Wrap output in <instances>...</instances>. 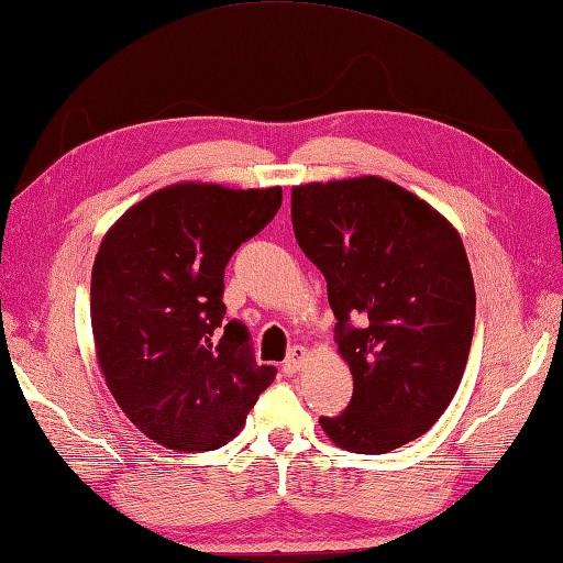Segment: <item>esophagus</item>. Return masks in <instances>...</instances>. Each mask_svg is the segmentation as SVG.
Returning <instances> with one entry per match:
<instances>
[{"label": "esophagus", "instance_id": "34e87169", "mask_svg": "<svg viewBox=\"0 0 563 563\" xmlns=\"http://www.w3.org/2000/svg\"><path fill=\"white\" fill-rule=\"evenodd\" d=\"M306 361H308V349L294 346L289 356H286V361H284V373H289V376H294V373H301L306 368Z\"/></svg>", "mask_w": 563, "mask_h": 563}]
</instances>
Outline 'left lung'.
Returning <instances> with one entry per match:
<instances>
[{"label": "left lung", "mask_w": 563, "mask_h": 563, "mask_svg": "<svg viewBox=\"0 0 563 563\" xmlns=\"http://www.w3.org/2000/svg\"><path fill=\"white\" fill-rule=\"evenodd\" d=\"M291 221L328 279L354 378L352 402L320 417L322 431L364 455L419 439L451 405L470 356L477 298L457 229L380 176L294 185Z\"/></svg>", "instance_id": "left-lung-1"}]
</instances>
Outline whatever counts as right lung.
Returning <instances> with one entry per match:
<instances>
[{"instance_id":"add662e5","label":"right lung","mask_w":563,"mask_h":563,"mask_svg":"<svg viewBox=\"0 0 563 563\" xmlns=\"http://www.w3.org/2000/svg\"><path fill=\"white\" fill-rule=\"evenodd\" d=\"M282 207V187L183 180L132 205L91 272V330L110 395L146 439L217 451L277 376L241 322H223V269Z\"/></svg>"}]
</instances>
